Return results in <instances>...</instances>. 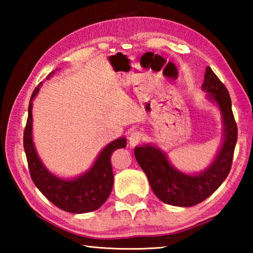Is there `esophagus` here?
Returning <instances> with one entry per match:
<instances>
[{
	"instance_id": "esophagus-1",
	"label": "esophagus",
	"mask_w": 253,
	"mask_h": 253,
	"mask_svg": "<svg viewBox=\"0 0 253 253\" xmlns=\"http://www.w3.org/2000/svg\"><path fill=\"white\" fill-rule=\"evenodd\" d=\"M142 138H143L142 132L136 130V131H132L130 133L129 138H128V140H129V144H130L131 147H135V146H137L139 142L142 140Z\"/></svg>"
}]
</instances>
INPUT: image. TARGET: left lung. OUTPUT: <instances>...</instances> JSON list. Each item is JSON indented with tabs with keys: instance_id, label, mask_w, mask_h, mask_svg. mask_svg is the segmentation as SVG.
<instances>
[{
	"instance_id": "8db88e82",
	"label": "left lung",
	"mask_w": 253,
	"mask_h": 253,
	"mask_svg": "<svg viewBox=\"0 0 253 253\" xmlns=\"http://www.w3.org/2000/svg\"><path fill=\"white\" fill-rule=\"evenodd\" d=\"M202 90L207 92V99L218 106L223 122L221 148L206 169L187 174L174 168L166 153L153 144L135 148L137 162L146 173L154 195L169 206L186 208L204 201L223 184L232 168L237 125L228 91L211 67L206 69Z\"/></svg>"
}]
</instances>
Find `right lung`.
<instances>
[{"label":"right lung","mask_w":253,"mask_h":253,"mask_svg":"<svg viewBox=\"0 0 253 253\" xmlns=\"http://www.w3.org/2000/svg\"><path fill=\"white\" fill-rule=\"evenodd\" d=\"M52 72L46 79H50ZM41 84H38L31 95L24 132V148L32 181L47 200L63 211L80 214L98 210L109 198L114 184L111 157L115 150L125 148L127 140L120 137L107 144L94 161L92 166L75 178H61L47 169L38 155L32 140V100L38 94Z\"/></svg>","instance_id":"add662e5"}]
</instances>
